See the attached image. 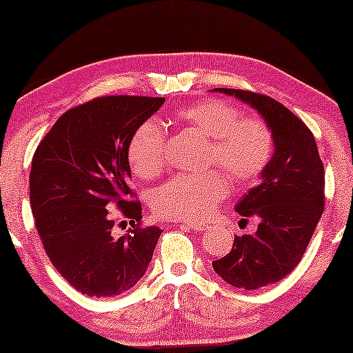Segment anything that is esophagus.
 Returning a JSON list of instances; mask_svg holds the SVG:
<instances>
[{
	"label": "esophagus",
	"instance_id": "esophagus-1",
	"mask_svg": "<svg viewBox=\"0 0 353 353\" xmlns=\"http://www.w3.org/2000/svg\"><path fill=\"white\" fill-rule=\"evenodd\" d=\"M179 225L181 227H185V228H190V230H195V232H203L206 230L208 225L205 224H200V222H188V221H183V222H179Z\"/></svg>",
	"mask_w": 353,
	"mask_h": 353
}]
</instances>
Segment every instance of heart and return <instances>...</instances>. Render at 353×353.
Here are the masks:
<instances>
[{
    "instance_id": "obj_1",
    "label": "heart",
    "mask_w": 353,
    "mask_h": 353,
    "mask_svg": "<svg viewBox=\"0 0 353 353\" xmlns=\"http://www.w3.org/2000/svg\"><path fill=\"white\" fill-rule=\"evenodd\" d=\"M182 125L211 137L210 161L224 168L235 182H250L269 165L274 153V134L259 117H241V110L221 99H206L182 107L176 113ZM134 174L152 179L166 163L165 129L147 120L132 134L128 148ZM227 177L219 171L182 174L152 195V210L163 219L201 221L210 217L227 195Z\"/></svg>"
}]
</instances>
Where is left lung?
Returning <instances> with one entry per match:
<instances>
[{"label":"left lung","instance_id":"1","mask_svg":"<svg viewBox=\"0 0 353 353\" xmlns=\"http://www.w3.org/2000/svg\"><path fill=\"white\" fill-rule=\"evenodd\" d=\"M216 92L248 103L269 125L275 152L235 210L259 221L252 235H235L227 256L212 269L228 285L243 290L272 285L290 275L304 256L325 208V170L314 134L294 113L262 94L216 88Z\"/></svg>","mask_w":353,"mask_h":353}]
</instances>
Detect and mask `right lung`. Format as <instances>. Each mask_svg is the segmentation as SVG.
Returning a JSON list of instances; mask_svg holds the SVG:
<instances>
[{"label":"right lung","mask_w":353,"mask_h":353,"mask_svg":"<svg viewBox=\"0 0 353 353\" xmlns=\"http://www.w3.org/2000/svg\"><path fill=\"white\" fill-rule=\"evenodd\" d=\"M163 103L165 97L92 99L63 113L33 155L30 205L39 240L59 274L89 297L131 290L163 232L141 225V201L129 200L128 160L132 134ZM113 204L133 227L120 239L111 232Z\"/></svg>","instance_id":"1"}]
</instances>
